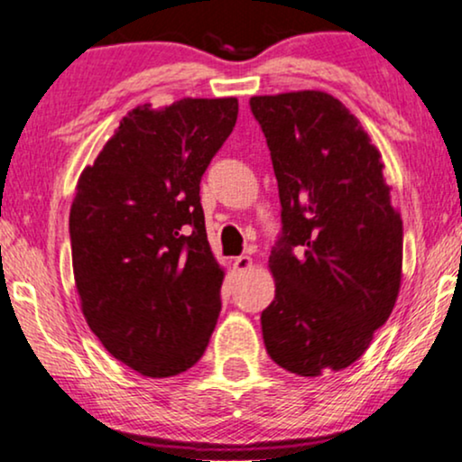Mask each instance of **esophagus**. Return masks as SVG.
Returning a JSON list of instances; mask_svg holds the SVG:
<instances>
[{"mask_svg":"<svg viewBox=\"0 0 462 462\" xmlns=\"http://www.w3.org/2000/svg\"><path fill=\"white\" fill-rule=\"evenodd\" d=\"M251 257L249 255H238V257H235V262H232V266H235V270L236 273H245V270H249L251 268Z\"/></svg>","mask_w":462,"mask_h":462,"instance_id":"obj_1","label":"esophagus"}]
</instances>
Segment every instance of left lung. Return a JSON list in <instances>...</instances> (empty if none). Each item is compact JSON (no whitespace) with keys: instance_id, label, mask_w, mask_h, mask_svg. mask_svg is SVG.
Here are the masks:
<instances>
[{"instance_id":"left-lung-1","label":"left lung","mask_w":462,"mask_h":462,"mask_svg":"<svg viewBox=\"0 0 462 462\" xmlns=\"http://www.w3.org/2000/svg\"><path fill=\"white\" fill-rule=\"evenodd\" d=\"M249 107L273 158L282 226L263 344L298 376L344 370L389 319L402 282L403 227L383 156L325 92L251 97Z\"/></svg>"}]
</instances>
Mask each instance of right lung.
I'll return each instance as SVG.
<instances>
[{
  "label": "right lung",
  "mask_w": 462,
  "mask_h": 462,
  "mask_svg": "<svg viewBox=\"0 0 462 462\" xmlns=\"http://www.w3.org/2000/svg\"><path fill=\"white\" fill-rule=\"evenodd\" d=\"M236 116L235 97L141 106L78 181L69 238L86 323L143 376L189 370L217 323L224 270L207 241L200 180Z\"/></svg>",
  "instance_id": "add662e5"
}]
</instances>
